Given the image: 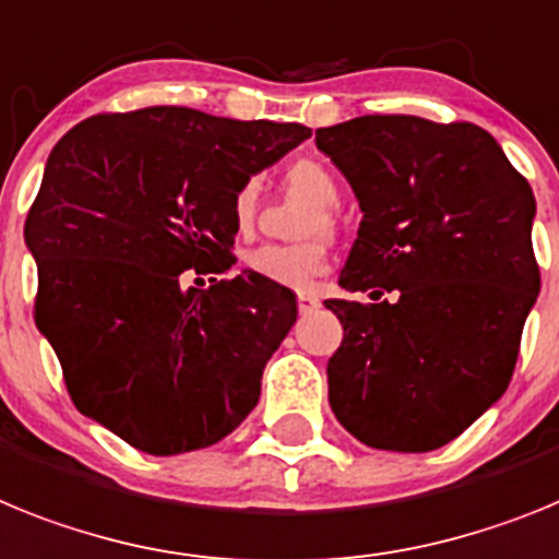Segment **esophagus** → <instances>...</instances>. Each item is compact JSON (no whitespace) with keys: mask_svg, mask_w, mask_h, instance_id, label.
Wrapping results in <instances>:
<instances>
[{"mask_svg":"<svg viewBox=\"0 0 559 559\" xmlns=\"http://www.w3.org/2000/svg\"><path fill=\"white\" fill-rule=\"evenodd\" d=\"M320 307V298L318 295H312V293H300L298 295V312L300 314H309V312H314V309Z\"/></svg>","mask_w":559,"mask_h":559,"instance_id":"34e87169","label":"esophagus"}]
</instances>
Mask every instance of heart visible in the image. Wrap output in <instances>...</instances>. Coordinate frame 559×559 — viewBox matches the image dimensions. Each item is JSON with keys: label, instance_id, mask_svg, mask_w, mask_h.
<instances>
[{"label": "heart", "instance_id": "obj_1", "mask_svg": "<svg viewBox=\"0 0 559 559\" xmlns=\"http://www.w3.org/2000/svg\"><path fill=\"white\" fill-rule=\"evenodd\" d=\"M286 182L295 191L307 193L314 199L320 207H332L337 202V182H334L332 171L318 159H298L289 165L286 171ZM255 197H259V186L255 182H245L233 197V219L245 230L252 222V211H255ZM332 227V216L323 211L320 216H312L307 225V236H318L320 230ZM329 255L326 247L320 241H304V245H261L245 255V270L250 275H259L261 281L270 284L286 286V289H309L314 278L326 273Z\"/></svg>", "mask_w": 559, "mask_h": 559}]
</instances>
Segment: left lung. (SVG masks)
Segmentation results:
<instances>
[{
  "instance_id": "obj_1",
  "label": "left lung",
  "mask_w": 559,
  "mask_h": 559,
  "mask_svg": "<svg viewBox=\"0 0 559 559\" xmlns=\"http://www.w3.org/2000/svg\"><path fill=\"white\" fill-rule=\"evenodd\" d=\"M314 143L362 211L340 286L371 298L326 300L343 323L329 405L368 448H441L512 380L540 293L535 193L473 123L366 115Z\"/></svg>"
}]
</instances>
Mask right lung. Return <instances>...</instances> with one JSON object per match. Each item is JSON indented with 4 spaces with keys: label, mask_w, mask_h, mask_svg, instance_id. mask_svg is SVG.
<instances>
[{
    "label": "right lung",
    "mask_w": 559,
    "mask_h": 559,
    "mask_svg": "<svg viewBox=\"0 0 559 559\" xmlns=\"http://www.w3.org/2000/svg\"><path fill=\"white\" fill-rule=\"evenodd\" d=\"M312 129L213 118L188 106L95 115L58 140L24 245L36 326L72 402L152 455L202 450L245 421L298 318L293 289L227 273L233 197Z\"/></svg>",
    "instance_id": "1"
}]
</instances>
